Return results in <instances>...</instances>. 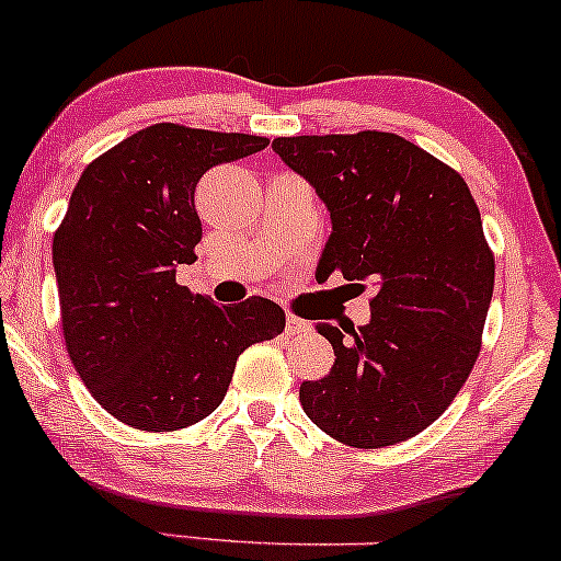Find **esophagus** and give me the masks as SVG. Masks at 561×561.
<instances>
[{
    "instance_id": "1",
    "label": "esophagus",
    "mask_w": 561,
    "mask_h": 561,
    "mask_svg": "<svg viewBox=\"0 0 561 561\" xmlns=\"http://www.w3.org/2000/svg\"><path fill=\"white\" fill-rule=\"evenodd\" d=\"M285 332H287V334H302V332H308V321H302V319H298V317H287Z\"/></svg>"
}]
</instances>
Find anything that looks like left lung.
Listing matches in <instances>:
<instances>
[{
  "instance_id": "8db88e82",
  "label": "left lung",
  "mask_w": 561,
  "mask_h": 561,
  "mask_svg": "<svg viewBox=\"0 0 561 561\" xmlns=\"http://www.w3.org/2000/svg\"><path fill=\"white\" fill-rule=\"evenodd\" d=\"M272 147L330 210L321 272L375 287L369 324H317L334 364L300 385L302 411L345 446L409 440L478 362L495 276L478 203L459 173L398 134L279 137Z\"/></svg>"
}]
</instances>
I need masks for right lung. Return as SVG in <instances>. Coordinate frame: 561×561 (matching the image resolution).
I'll list each match as a JSON object with an SVG mask.
<instances>
[{
	"label": "right lung",
	"mask_w": 561,
	"mask_h": 561,
	"mask_svg": "<svg viewBox=\"0 0 561 561\" xmlns=\"http://www.w3.org/2000/svg\"><path fill=\"white\" fill-rule=\"evenodd\" d=\"M268 139L156 124L83 169L53 240L62 334L96 403L128 427H190L227 396L244 347L285 330L268 298L218 306L176 282L195 263V186Z\"/></svg>",
	"instance_id": "1"
}]
</instances>
